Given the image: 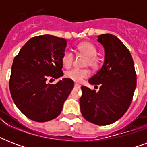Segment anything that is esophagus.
<instances>
[{
	"label": "esophagus",
	"instance_id": "34e87169",
	"mask_svg": "<svg viewBox=\"0 0 147 147\" xmlns=\"http://www.w3.org/2000/svg\"><path fill=\"white\" fill-rule=\"evenodd\" d=\"M75 87H76V88H80V85H78V84H77V83H76V84H75Z\"/></svg>",
	"mask_w": 147,
	"mask_h": 147
}]
</instances>
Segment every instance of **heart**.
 <instances>
[{
    "instance_id": "b5f03b06",
    "label": "heart",
    "mask_w": 147,
    "mask_h": 147,
    "mask_svg": "<svg viewBox=\"0 0 147 147\" xmlns=\"http://www.w3.org/2000/svg\"><path fill=\"white\" fill-rule=\"evenodd\" d=\"M77 48L82 54L88 57L86 65H89L92 68H96L98 66V60L96 57L98 49L94 44L89 42H83L78 45ZM73 59L74 55L72 52L70 50L65 51L62 57V63L63 66L66 69L70 68L73 63ZM89 75L90 72L88 69H73L65 72V77L76 82H81L83 79L88 77Z\"/></svg>"
}]
</instances>
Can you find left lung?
Here are the masks:
<instances>
[{"instance_id": "8db88e82", "label": "left lung", "mask_w": 147, "mask_h": 147, "mask_svg": "<svg viewBox=\"0 0 147 147\" xmlns=\"http://www.w3.org/2000/svg\"><path fill=\"white\" fill-rule=\"evenodd\" d=\"M98 38L105 49V61L88 82L99 85L100 89L96 92L81 88L80 108L85 120L105 126L119 120L127 111L137 86V75L130 51L118 38L109 33Z\"/></svg>"}]
</instances>
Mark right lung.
Here are the masks:
<instances>
[{
    "label": "right lung",
    "instance_id": "right-lung-1",
    "mask_svg": "<svg viewBox=\"0 0 147 147\" xmlns=\"http://www.w3.org/2000/svg\"><path fill=\"white\" fill-rule=\"evenodd\" d=\"M66 40L52 35L31 38L14 58L9 88L13 100L23 114L36 122L57 117L74 87L71 79L64 78L56 84L49 78L63 76L62 57Z\"/></svg>",
    "mask_w": 147,
    "mask_h": 147
}]
</instances>
